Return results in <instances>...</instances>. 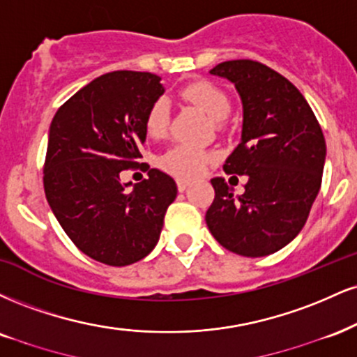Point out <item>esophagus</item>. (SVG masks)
Here are the masks:
<instances>
[{"instance_id": "1", "label": "esophagus", "mask_w": 357, "mask_h": 357, "mask_svg": "<svg viewBox=\"0 0 357 357\" xmlns=\"http://www.w3.org/2000/svg\"><path fill=\"white\" fill-rule=\"evenodd\" d=\"M190 181H188V179H178V190L179 191H186L188 190V186H190Z\"/></svg>"}]
</instances>
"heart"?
Instances as JSON below:
<instances>
[{
    "label": "heart",
    "instance_id": "b5f03b06",
    "mask_svg": "<svg viewBox=\"0 0 357 357\" xmlns=\"http://www.w3.org/2000/svg\"><path fill=\"white\" fill-rule=\"evenodd\" d=\"M183 98L197 106L213 121H222L231 111V101L222 89L206 81L188 84L183 89ZM169 124V109L165 100H158L146 116V131L153 137H162ZM211 160V154L191 148V146H176L162 158V165L169 173L183 178H195L203 171L206 162Z\"/></svg>",
    "mask_w": 357,
    "mask_h": 357
}]
</instances>
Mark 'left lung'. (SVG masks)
Wrapping results in <instances>:
<instances>
[{"mask_svg":"<svg viewBox=\"0 0 357 357\" xmlns=\"http://www.w3.org/2000/svg\"><path fill=\"white\" fill-rule=\"evenodd\" d=\"M209 73L231 81L241 98V143L227 156L225 171L246 176L248 183L236 196L225 178H213L216 196L206 225L227 251L273 255L299 234L319 192L323 130L299 89L271 68L233 59Z\"/></svg>","mask_w":357,"mask_h":357,"instance_id":"left-lung-1","label":"left lung"}]
</instances>
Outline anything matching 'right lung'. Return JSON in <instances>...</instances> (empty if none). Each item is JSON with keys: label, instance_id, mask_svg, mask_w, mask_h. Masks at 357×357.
I'll use <instances>...</instances> for the list:
<instances>
[{"label": "right lung", "instance_id": "add662e5", "mask_svg": "<svg viewBox=\"0 0 357 357\" xmlns=\"http://www.w3.org/2000/svg\"><path fill=\"white\" fill-rule=\"evenodd\" d=\"M162 93L153 73H106L73 94L51 121L46 199L68 238L94 261L132 264L160 239L178 195L174 179L149 169V178L131 188L119 174L139 167L146 116Z\"/></svg>", "mask_w": 357, "mask_h": 357}]
</instances>
